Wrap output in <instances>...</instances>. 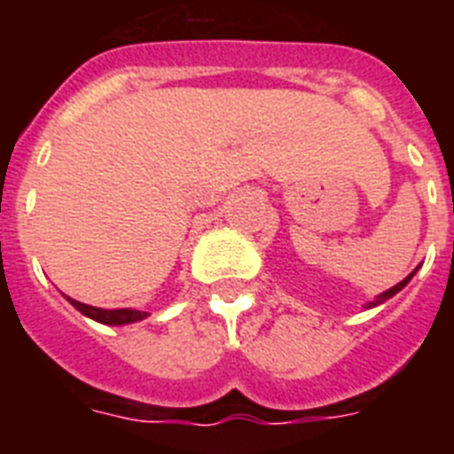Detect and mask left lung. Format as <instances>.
I'll list each match as a JSON object with an SVG mask.
<instances>
[{"label": "left lung", "mask_w": 454, "mask_h": 454, "mask_svg": "<svg viewBox=\"0 0 454 454\" xmlns=\"http://www.w3.org/2000/svg\"><path fill=\"white\" fill-rule=\"evenodd\" d=\"M414 275H416V270L411 272V275H407V277H404V279H403V282H400V284H395V286H393V288H388V291H384L382 295H377V300H375V302H371V304H368V307H375V304H380V302H384V300L393 298V295H395V293H398L400 288H404V286H407V282H409V279H411V277H414Z\"/></svg>", "instance_id": "left-lung-1"}]
</instances>
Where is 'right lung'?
I'll return each mask as SVG.
<instances>
[{
    "label": "right lung",
    "mask_w": 454,
    "mask_h": 454,
    "mask_svg": "<svg viewBox=\"0 0 454 454\" xmlns=\"http://www.w3.org/2000/svg\"><path fill=\"white\" fill-rule=\"evenodd\" d=\"M70 300V304L74 309H79L83 316L88 318L98 320V323L104 325H129V323H138V320L147 318V311H136V309H99V307H90V304H83L79 300Z\"/></svg>",
    "instance_id": "right-lung-1"
}]
</instances>
